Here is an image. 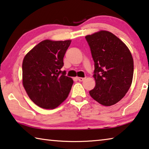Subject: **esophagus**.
I'll return each instance as SVG.
<instances>
[{
  "label": "esophagus",
  "mask_w": 149,
  "mask_h": 149,
  "mask_svg": "<svg viewBox=\"0 0 149 149\" xmlns=\"http://www.w3.org/2000/svg\"><path fill=\"white\" fill-rule=\"evenodd\" d=\"M85 79V78H83V77H77V79H78L79 81H83Z\"/></svg>",
  "instance_id": "1"
}]
</instances>
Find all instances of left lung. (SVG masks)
<instances>
[{
  "instance_id": "1",
  "label": "left lung",
  "mask_w": 149,
  "mask_h": 149,
  "mask_svg": "<svg viewBox=\"0 0 149 149\" xmlns=\"http://www.w3.org/2000/svg\"><path fill=\"white\" fill-rule=\"evenodd\" d=\"M95 62V87L89 94L105 106L125 96L132 82L134 61L126 44L111 32L100 31L85 36Z\"/></svg>"
}]
</instances>
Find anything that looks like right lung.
Returning a JSON list of instances; mask_svg holds the SVG:
<instances>
[{
  "instance_id": "add662e5",
  "label": "right lung",
  "mask_w": 149,
  "mask_h": 149,
  "mask_svg": "<svg viewBox=\"0 0 149 149\" xmlns=\"http://www.w3.org/2000/svg\"><path fill=\"white\" fill-rule=\"evenodd\" d=\"M71 40H44L23 58V85L31 100L42 108H56L70 91L73 80L61 70Z\"/></svg>"
}]
</instances>
